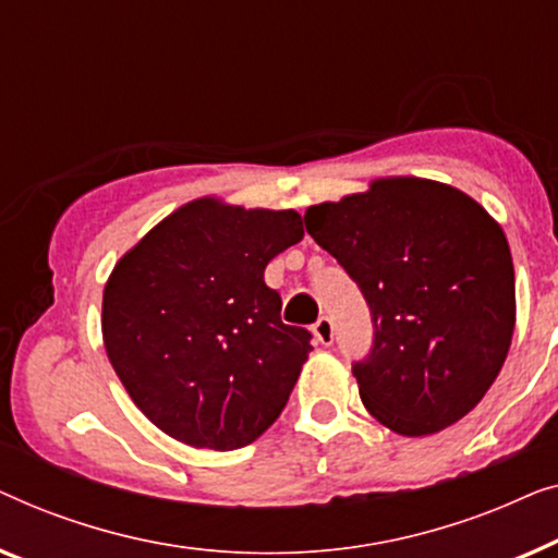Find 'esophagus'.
<instances>
[{
    "instance_id": "1",
    "label": "esophagus",
    "mask_w": 558,
    "mask_h": 558,
    "mask_svg": "<svg viewBox=\"0 0 558 558\" xmlns=\"http://www.w3.org/2000/svg\"><path fill=\"white\" fill-rule=\"evenodd\" d=\"M313 333H316L318 343H324V347H331V343H333V320L328 316H320L316 320V326H313Z\"/></svg>"
}]
</instances>
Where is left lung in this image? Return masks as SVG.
Instances as JSON below:
<instances>
[{
  "label": "left lung",
  "instance_id": "1",
  "mask_svg": "<svg viewBox=\"0 0 558 558\" xmlns=\"http://www.w3.org/2000/svg\"><path fill=\"white\" fill-rule=\"evenodd\" d=\"M303 219L372 311L374 347L354 364L372 417L404 437L465 417L496 381L515 326L511 247L496 219L420 177L374 179Z\"/></svg>",
  "mask_w": 558,
  "mask_h": 558
}]
</instances>
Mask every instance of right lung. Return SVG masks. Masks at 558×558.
I'll return each instance as SVG.
<instances>
[{
  "instance_id": "right-lung-1",
  "label": "right lung",
  "mask_w": 558,
  "mask_h": 558,
  "mask_svg": "<svg viewBox=\"0 0 558 558\" xmlns=\"http://www.w3.org/2000/svg\"><path fill=\"white\" fill-rule=\"evenodd\" d=\"M301 240L295 209L202 197L116 263L100 316L106 354L161 433L225 452L280 417L313 347L305 328L282 324L263 276Z\"/></svg>"
}]
</instances>
